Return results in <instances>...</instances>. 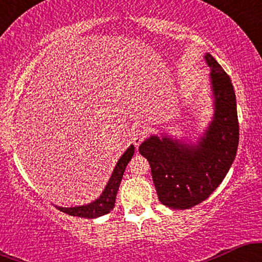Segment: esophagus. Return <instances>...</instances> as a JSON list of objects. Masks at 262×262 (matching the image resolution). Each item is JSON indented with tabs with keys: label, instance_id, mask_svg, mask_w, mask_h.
I'll list each match as a JSON object with an SVG mask.
<instances>
[{
	"label": "esophagus",
	"instance_id": "esophagus-1",
	"mask_svg": "<svg viewBox=\"0 0 262 262\" xmlns=\"http://www.w3.org/2000/svg\"><path fill=\"white\" fill-rule=\"evenodd\" d=\"M145 139V130L143 129H137V130L133 132V135H132V140H133L134 145L139 146L141 144V141Z\"/></svg>",
	"mask_w": 262,
	"mask_h": 262
}]
</instances>
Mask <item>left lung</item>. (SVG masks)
I'll use <instances>...</instances> for the list:
<instances>
[{
  "instance_id": "obj_1",
  "label": "left lung",
  "mask_w": 262,
  "mask_h": 262,
  "mask_svg": "<svg viewBox=\"0 0 262 262\" xmlns=\"http://www.w3.org/2000/svg\"><path fill=\"white\" fill-rule=\"evenodd\" d=\"M213 118L197 143L151 135L139 146L149 161L159 201L172 209H187L208 198L235 159L239 143L236 98L227 73L209 53Z\"/></svg>"
}]
</instances>
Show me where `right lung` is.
Here are the masks:
<instances>
[{
  "label": "right lung",
  "instance_id": "1",
  "mask_svg": "<svg viewBox=\"0 0 262 262\" xmlns=\"http://www.w3.org/2000/svg\"><path fill=\"white\" fill-rule=\"evenodd\" d=\"M134 145H130L125 150L124 154L121 156L118 162H117L116 167H114L112 176L108 180L106 187H104L103 192L101 193V196L95 200L91 203L83 204V206H77V207H58L56 208L61 210V212L66 213V214L74 215V217H81V218H97L101 215L107 214L111 210L113 209L114 203H116V196L117 192H118L119 185H121L123 173H124L125 167H127L128 162L130 161V159L134 155Z\"/></svg>",
  "mask_w": 262,
  "mask_h": 262
}]
</instances>
